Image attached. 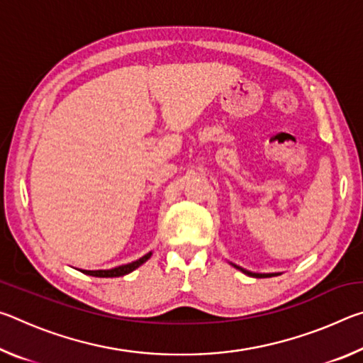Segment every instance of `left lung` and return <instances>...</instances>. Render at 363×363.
Segmentation results:
<instances>
[{"instance_id": "obj_1", "label": "left lung", "mask_w": 363, "mask_h": 363, "mask_svg": "<svg viewBox=\"0 0 363 363\" xmlns=\"http://www.w3.org/2000/svg\"><path fill=\"white\" fill-rule=\"evenodd\" d=\"M233 267L235 269H238V270H242L243 274H247V275H250V277H256V279H264V277H274V275H279V274H256V272H250V270H247V269H243V267H240V266H235V264H232Z\"/></svg>"}]
</instances>
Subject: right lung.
I'll list each match as a JSON object with an SVG mask.
<instances>
[{
  "label": "right lung",
  "mask_w": 363,
  "mask_h": 363,
  "mask_svg": "<svg viewBox=\"0 0 363 363\" xmlns=\"http://www.w3.org/2000/svg\"><path fill=\"white\" fill-rule=\"evenodd\" d=\"M152 256V253H147L145 256L139 257L138 261H133L130 264H125V266H118V267H113V269H107V270H82L86 275H93V277H121V275H126L133 272L134 269H138L139 266H143V264L149 259Z\"/></svg>",
  "instance_id": "right-lung-1"
}]
</instances>
